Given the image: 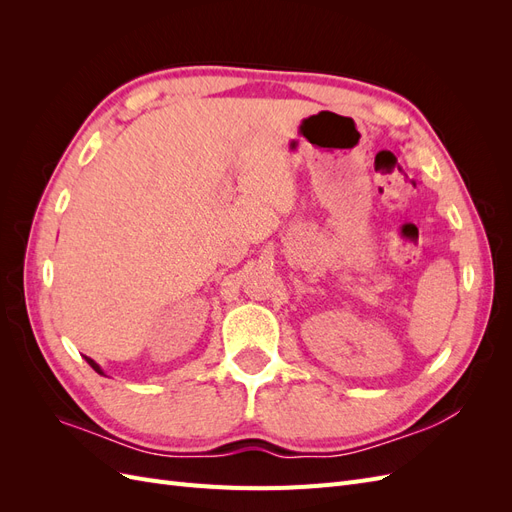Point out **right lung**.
<instances>
[{"label": "right lung", "mask_w": 512, "mask_h": 512, "mask_svg": "<svg viewBox=\"0 0 512 512\" xmlns=\"http://www.w3.org/2000/svg\"><path fill=\"white\" fill-rule=\"evenodd\" d=\"M85 361H87V363L91 365V369H94V371H98V374H100V376H104V371H102V367H100V365H98V363H96L94 359H89V356H85Z\"/></svg>", "instance_id": "1"}]
</instances>
